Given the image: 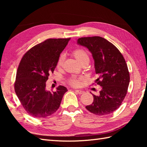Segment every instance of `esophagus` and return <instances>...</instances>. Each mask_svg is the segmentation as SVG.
<instances>
[{
    "label": "esophagus",
    "instance_id": "34e87169",
    "mask_svg": "<svg viewBox=\"0 0 147 147\" xmlns=\"http://www.w3.org/2000/svg\"><path fill=\"white\" fill-rule=\"evenodd\" d=\"M75 92H76L77 93H78L79 95H82V94H83V93H85V92L83 91V90H76Z\"/></svg>",
    "mask_w": 147,
    "mask_h": 147
}]
</instances>
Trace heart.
Here are the masks:
<instances>
[{"label":"heart","mask_w":147,"mask_h":147,"mask_svg":"<svg viewBox=\"0 0 147 147\" xmlns=\"http://www.w3.org/2000/svg\"><path fill=\"white\" fill-rule=\"evenodd\" d=\"M73 54L76 58V60L78 61L80 64H82L85 62H89V54L86 51L85 49H77L73 52ZM64 61V55H61L60 57H59L57 63V67L58 68H61L62 65H63ZM81 78H76L74 77L72 78L69 81V82L73 86H78L80 84V81Z\"/></svg>","instance_id":"heart-1"}]
</instances>
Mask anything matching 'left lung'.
<instances>
[{"mask_svg":"<svg viewBox=\"0 0 147 147\" xmlns=\"http://www.w3.org/2000/svg\"><path fill=\"white\" fill-rule=\"evenodd\" d=\"M77 43L92 53L98 75L95 83L102 86L100 95H93V103L86 108L96 115L110 114L120 107L126 95L130 80L126 62L119 51L102 37H83Z\"/></svg>","mask_w":147,"mask_h":147,"instance_id":"8db88e82","label":"left lung"}]
</instances>
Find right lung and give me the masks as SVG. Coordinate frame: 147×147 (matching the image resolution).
Returning <instances> with one entry per match:
<instances>
[{
  "label": "right lung",
  "mask_w": 147,
  "mask_h": 147,
  "mask_svg": "<svg viewBox=\"0 0 147 147\" xmlns=\"http://www.w3.org/2000/svg\"><path fill=\"white\" fill-rule=\"evenodd\" d=\"M70 39H47L30 49L21 59L15 92L24 110L33 117L45 118L54 114L67 91L64 86H59L55 92L47 91L46 82Z\"/></svg>",
  "instance_id": "1"
}]
</instances>
